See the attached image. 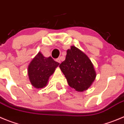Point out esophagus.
I'll list each match as a JSON object with an SVG mask.
<instances>
[{
	"label": "esophagus",
	"instance_id": "obj_1",
	"mask_svg": "<svg viewBox=\"0 0 124 124\" xmlns=\"http://www.w3.org/2000/svg\"><path fill=\"white\" fill-rule=\"evenodd\" d=\"M56 61H57L59 63H61V58H58L56 60Z\"/></svg>",
	"mask_w": 124,
	"mask_h": 124
}]
</instances>
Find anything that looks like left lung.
I'll return each instance as SVG.
<instances>
[{
	"label": "left lung",
	"mask_w": 124,
	"mask_h": 124,
	"mask_svg": "<svg viewBox=\"0 0 124 124\" xmlns=\"http://www.w3.org/2000/svg\"><path fill=\"white\" fill-rule=\"evenodd\" d=\"M68 85L77 91L87 90L96 77L93 63L84 52L76 47L67 50L64 61L60 64Z\"/></svg>",
	"instance_id": "obj_1"
}]
</instances>
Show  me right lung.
<instances>
[{
    "label": "right lung",
    "mask_w": 124,
    "mask_h": 124,
    "mask_svg": "<svg viewBox=\"0 0 124 124\" xmlns=\"http://www.w3.org/2000/svg\"><path fill=\"white\" fill-rule=\"evenodd\" d=\"M60 63L51 57H45L39 52L28 66L27 73L31 85L37 89L47 85L49 77L55 72Z\"/></svg>",
    "instance_id": "add662e5"
}]
</instances>
